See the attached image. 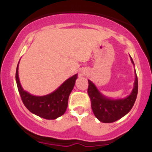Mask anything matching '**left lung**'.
I'll return each instance as SVG.
<instances>
[{
    "label": "left lung",
    "instance_id": "obj_1",
    "mask_svg": "<svg viewBox=\"0 0 152 152\" xmlns=\"http://www.w3.org/2000/svg\"><path fill=\"white\" fill-rule=\"evenodd\" d=\"M131 61L132 64H134L132 58ZM88 93L91 99L93 113L102 123H113L126 115L133 107L138 94V77L136 75L133 90L131 94L124 99H109L100 94L96 86L91 80H88Z\"/></svg>",
    "mask_w": 152,
    "mask_h": 152
}]
</instances>
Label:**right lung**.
<instances>
[{
  "instance_id": "right-lung-1",
  "label": "right lung",
  "mask_w": 152,
  "mask_h": 152,
  "mask_svg": "<svg viewBox=\"0 0 152 152\" xmlns=\"http://www.w3.org/2000/svg\"><path fill=\"white\" fill-rule=\"evenodd\" d=\"M18 65L16 71V81L25 107L33 114L45 119H55L62 116L68 107V97L73 90L77 75L65 80L56 91L49 94L42 96H33L21 87L19 80Z\"/></svg>"
}]
</instances>
